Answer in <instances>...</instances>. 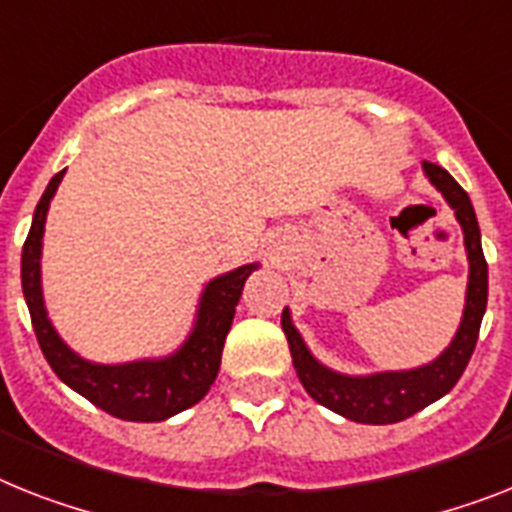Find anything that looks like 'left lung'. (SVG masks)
<instances>
[{
  "label": "left lung",
  "instance_id": "left-lung-1",
  "mask_svg": "<svg viewBox=\"0 0 512 512\" xmlns=\"http://www.w3.org/2000/svg\"><path fill=\"white\" fill-rule=\"evenodd\" d=\"M424 172L434 188L445 196L447 204L455 209L468 253L466 311H463L453 342L447 345L437 361L411 371H382V374H369V377L337 374L308 353L306 342L290 322V311L287 308L282 311V332L290 345L298 379L308 395L329 411L358 421V424H398L453 390L474 356L481 319L487 311V259L481 251V232L471 198L455 183V177L442 170L439 164L424 162Z\"/></svg>",
  "mask_w": 512,
  "mask_h": 512
}]
</instances>
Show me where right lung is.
<instances>
[{
    "mask_svg": "<svg viewBox=\"0 0 512 512\" xmlns=\"http://www.w3.org/2000/svg\"><path fill=\"white\" fill-rule=\"evenodd\" d=\"M62 175L65 170L57 172L52 183L46 185L44 196L33 211V225L25 238L23 259H20L23 295L31 311L33 332L41 345V353L67 387H73L109 416H117L122 421H164L196 405L217 379L235 306L256 264L238 266L206 285L198 303L196 327L183 342V348L172 356L156 358V361L149 358V361L117 363V366L86 361L67 348L62 337L54 332L46 316L44 295H41V238H44L49 201L57 193Z\"/></svg>",
    "mask_w": 512,
    "mask_h": 512,
    "instance_id": "right-lung-1",
    "label": "right lung"
}]
</instances>
